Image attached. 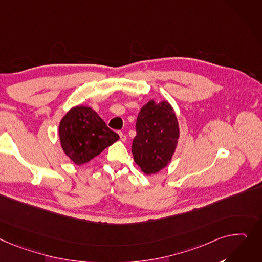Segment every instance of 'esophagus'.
I'll use <instances>...</instances> for the list:
<instances>
[{"label":"esophagus","mask_w":262,"mask_h":262,"mask_svg":"<svg viewBox=\"0 0 262 262\" xmlns=\"http://www.w3.org/2000/svg\"><path fill=\"white\" fill-rule=\"evenodd\" d=\"M119 136H120V140H121V141H123V142L126 141V135H124L123 133L120 132V133H119Z\"/></svg>","instance_id":"1"}]
</instances>
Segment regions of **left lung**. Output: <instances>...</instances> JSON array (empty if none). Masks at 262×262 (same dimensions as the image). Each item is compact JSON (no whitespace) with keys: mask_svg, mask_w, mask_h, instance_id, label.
<instances>
[{"mask_svg":"<svg viewBox=\"0 0 262 262\" xmlns=\"http://www.w3.org/2000/svg\"><path fill=\"white\" fill-rule=\"evenodd\" d=\"M136 132L132 145L135 162L146 175L163 169L171 160L180 134L170 104L148 101L138 115Z\"/></svg>","mask_w":262,"mask_h":262,"instance_id":"1","label":"left lung"}]
</instances>
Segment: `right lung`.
Wrapping results in <instances>:
<instances>
[{"label": "right lung", "instance_id": "right-lung-1", "mask_svg": "<svg viewBox=\"0 0 262 262\" xmlns=\"http://www.w3.org/2000/svg\"><path fill=\"white\" fill-rule=\"evenodd\" d=\"M63 151L75 164L91 161L119 140L101 117L89 106H75L62 118L59 125Z\"/></svg>", "mask_w": 262, "mask_h": 262}]
</instances>
